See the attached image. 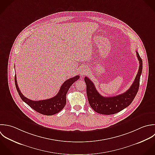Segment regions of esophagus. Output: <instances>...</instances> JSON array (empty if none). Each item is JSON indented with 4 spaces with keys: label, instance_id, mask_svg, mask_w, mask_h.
Returning <instances> with one entry per match:
<instances>
[{
    "label": "esophagus",
    "instance_id": "esophagus-1",
    "mask_svg": "<svg viewBox=\"0 0 155 155\" xmlns=\"http://www.w3.org/2000/svg\"><path fill=\"white\" fill-rule=\"evenodd\" d=\"M80 72L81 75L83 76V75H86V74H87L88 70H87V69L86 68H83L80 70Z\"/></svg>",
    "mask_w": 155,
    "mask_h": 155
}]
</instances>
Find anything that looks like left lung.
<instances>
[{
	"mask_svg": "<svg viewBox=\"0 0 155 155\" xmlns=\"http://www.w3.org/2000/svg\"><path fill=\"white\" fill-rule=\"evenodd\" d=\"M140 63L138 74L130 87L124 93L114 97H105L97 91L93 82L87 77H84L88 101L92 109L103 115H113L128 107L134 100L140 86V77L143 71V61L136 51Z\"/></svg>",
	"mask_w": 155,
	"mask_h": 155,
	"instance_id": "obj_1",
	"label": "left lung"
}]
</instances>
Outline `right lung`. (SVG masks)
Masks as SVG:
<instances>
[{
	"label": "right lung",
	"mask_w": 155,
	"mask_h": 155,
	"mask_svg": "<svg viewBox=\"0 0 155 155\" xmlns=\"http://www.w3.org/2000/svg\"><path fill=\"white\" fill-rule=\"evenodd\" d=\"M80 78L79 75H77L65 81L61 85L59 92L54 97L43 100L32 101L26 98L20 92L17 83L16 74H15V84L17 91L21 98L29 106L36 112L45 115H53L60 112L66 103V94L71 85Z\"/></svg>",
	"instance_id": "right-lung-1"
}]
</instances>
